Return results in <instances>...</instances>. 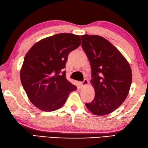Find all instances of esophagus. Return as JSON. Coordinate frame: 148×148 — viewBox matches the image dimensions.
Returning a JSON list of instances; mask_svg holds the SVG:
<instances>
[{"mask_svg": "<svg viewBox=\"0 0 148 148\" xmlns=\"http://www.w3.org/2000/svg\"><path fill=\"white\" fill-rule=\"evenodd\" d=\"M88 84V80H87V79H84V81H83V82H82V83H81V86L82 87H83V86H86Z\"/></svg>", "mask_w": 148, "mask_h": 148, "instance_id": "obj_1", "label": "esophagus"}]
</instances>
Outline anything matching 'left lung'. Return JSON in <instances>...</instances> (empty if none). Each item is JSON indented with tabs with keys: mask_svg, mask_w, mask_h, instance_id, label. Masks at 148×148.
Segmentation results:
<instances>
[{
	"mask_svg": "<svg viewBox=\"0 0 148 148\" xmlns=\"http://www.w3.org/2000/svg\"><path fill=\"white\" fill-rule=\"evenodd\" d=\"M82 48L91 66L90 84L95 96L86 103L96 115L112 113L127 98L132 83V70L129 62L117 48L101 36H81Z\"/></svg>",
	"mask_w": 148,
	"mask_h": 148,
	"instance_id": "left-lung-1",
	"label": "left lung"
}]
</instances>
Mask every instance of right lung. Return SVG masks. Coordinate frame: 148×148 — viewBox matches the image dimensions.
Returning a JSON list of instances; mask_svg holds the SVG:
<instances>
[{
    "label": "right lung",
    "mask_w": 148,
    "mask_h": 148,
    "mask_svg": "<svg viewBox=\"0 0 148 148\" xmlns=\"http://www.w3.org/2000/svg\"><path fill=\"white\" fill-rule=\"evenodd\" d=\"M81 43L79 35L59 33L35 43L24 58L20 79L31 102L44 111L62 108L77 86L63 71L70 52Z\"/></svg>",
    "instance_id": "add662e5"
}]
</instances>
